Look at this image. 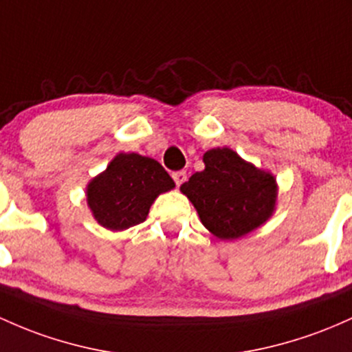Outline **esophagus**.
<instances>
[{
    "instance_id": "obj_1",
    "label": "esophagus",
    "mask_w": 352,
    "mask_h": 352,
    "mask_svg": "<svg viewBox=\"0 0 352 352\" xmlns=\"http://www.w3.org/2000/svg\"><path fill=\"white\" fill-rule=\"evenodd\" d=\"M172 177H173V180H175L177 187H180V185L187 180V172H185V170H179V172H173Z\"/></svg>"
}]
</instances>
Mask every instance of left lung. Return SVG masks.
Returning a JSON list of instances; mask_svg holds the SVG:
<instances>
[{
	"label": "left lung",
	"instance_id": "8db88e82",
	"mask_svg": "<svg viewBox=\"0 0 352 352\" xmlns=\"http://www.w3.org/2000/svg\"><path fill=\"white\" fill-rule=\"evenodd\" d=\"M206 168L195 172L180 190L199 212L204 226L223 241L252 232L272 215L276 179L242 160L230 148H212Z\"/></svg>",
	"mask_w": 352,
	"mask_h": 352
}]
</instances>
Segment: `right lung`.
<instances>
[{
    "label": "right lung",
    "mask_w": 352,
    "mask_h": 352,
    "mask_svg": "<svg viewBox=\"0 0 352 352\" xmlns=\"http://www.w3.org/2000/svg\"><path fill=\"white\" fill-rule=\"evenodd\" d=\"M175 187L157 160L138 153H118L87 188V200L98 223L123 230L144 222L153 200Z\"/></svg>",
    "instance_id": "obj_1"
}]
</instances>
